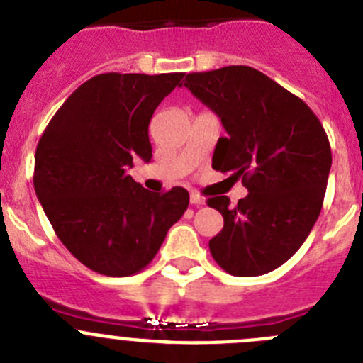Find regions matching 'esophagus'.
<instances>
[{"mask_svg": "<svg viewBox=\"0 0 363 363\" xmlns=\"http://www.w3.org/2000/svg\"><path fill=\"white\" fill-rule=\"evenodd\" d=\"M189 202H191L193 206H202L206 204V199L202 197V195H199L197 191H193L191 195H189Z\"/></svg>", "mask_w": 363, "mask_h": 363, "instance_id": "1", "label": "esophagus"}]
</instances>
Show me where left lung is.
<instances>
[{"instance_id": "1", "label": "left lung", "mask_w": 363, "mask_h": 363, "mask_svg": "<svg viewBox=\"0 0 363 363\" xmlns=\"http://www.w3.org/2000/svg\"><path fill=\"white\" fill-rule=\"evenodd\" d=\"M184 86L228 130L213 168L249 189L236 206L225 195L208 199L223 216L211 256L231 276L270 272L299 250L320 215L331 168L326 130L299 96L254 67L189 73Z\"/></svg>"}]
</instances>
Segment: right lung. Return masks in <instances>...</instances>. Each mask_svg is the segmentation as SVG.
Here are the masks:
<instances>
[{
	"label": "right lung",
	"mask_w": 363,
	"mask_h": 363,
	"mask_svg": "<svg viewBox=\"0 0 363 363\" xmlns=\"http://www.w3.org/2000/svg\"><path fill=\"white\" fill-rule=\"evenodd\" d=\"M184 73H101L74 91L44 128L33 188L67 250L93 272L125 277L154 259L189 195L145 189L127 174L152 159L148 123Z\"/></svg>",
	"instance_id": "1"
}]
</instances>
